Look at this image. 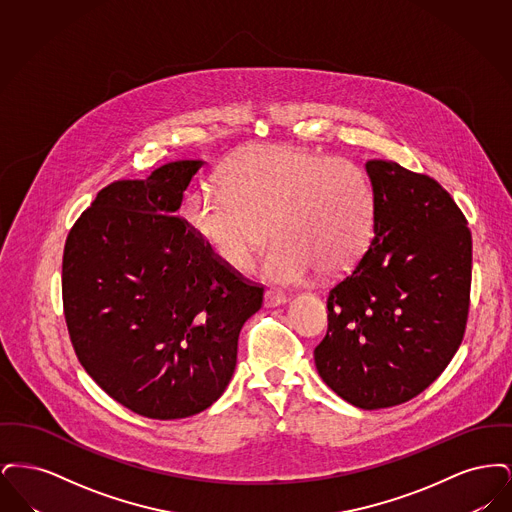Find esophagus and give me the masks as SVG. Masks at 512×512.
<instances>
[{
    "mask_svg": "<svg viewBox=\"0 0 512 512\" xmlns=\"http://www.w3.org/2000/svg\"><path fill=\"white\" fill-rule=\"evenodd\" d=\"M265 307L267 309H274V307H280V305H284L288 299H286V295L280 292H274V290H267L265 292Z\"/></svg>",
    "mask_w": 512,
    "mask_h": 512,
    "instance_id": "34e87169",
    "label": "esophagus"
}]
</instances>
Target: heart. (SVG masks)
I'll return each mask as SVG.
<instances>
[{"label": "heart", "mask_w": 512, "mask_h": 512, "mask_svg": "<svg viewBox=\"0 0 512 512\" xmlns=\"http://www.w3.org/2000/svg\"><path fill=\"white\" fill-rule=\"evenodd\" d=\"M219 188L186 197L182 215L195 236L228 267L244 270L276 236L263 272L299 284L320 268L332 276L353 267L374 226V192L353 161L299 147L267 146L238 157Z\"/></svg>", "instance_id": "obj_1"}]
</instances>
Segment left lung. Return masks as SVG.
<instances>
[{
	"label": "left lung",
	"mask_w": 512,
	"mask_h": 512,
	"mask_svg": "<svg viewBox=\"0 0 512 512\" xmlns=\"http://www.w3.org/2000/svg\"><path fill=\"white\" fill-rule=\"evenodd\" d=\"M374 238L328 295L315 365L347 403L374 411L426 390L463 341L472 236L436 180L368 161Z\"/></svg>",
	"instance_id": "8db88e82"
}]
</instances>
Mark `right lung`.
<instances>
[{
	"instance_id": "obj_1",
	"label": "right lung",
	"mask_w": 512,
	"mask_h": 512,
	"mask_svg": "<svg viewBox=\"0 0 512 512\" xmlns=\"http://www.w3.org/2000/svg\"><path fill=\"white\" fill-rule=\"evenodd\" d=\"M205 161H172L99 192L69 232L63 307L80 365L132 413L174 420L226 390L263 303L178 219Z\"/></svg>"
}]
</instances>
